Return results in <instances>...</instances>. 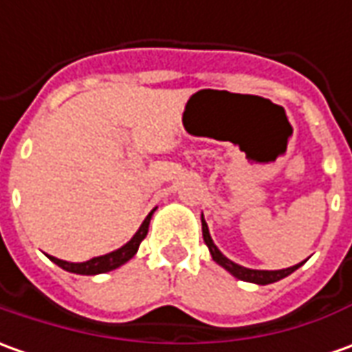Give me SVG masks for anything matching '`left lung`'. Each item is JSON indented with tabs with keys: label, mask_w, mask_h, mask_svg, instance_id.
Listing matches in <instances>:
<instances>
[{
	"label": "left lung",
	"mask_w": 352,
	"mask_h": 352,
	"mask_svg": "<svg viewBox=\"0 0 352 352\" xmlns=\"http://www.w3.org/2000/svg\"><path fill=\"white\" fill-rule=\"evenodd\" d=\"M202 236H204V243L210 248V254L214 258V262L219 264L221 267H226L227 272L231 274L236 279H241V281H248V283H256V285H270V283H276L279 279H283V277L291 276L295 270L302 266V262L300 264H296V266L285 267V270H250V267L245 266H239L235 264L233 260H229V258L214 245V241H212V236H210V229H208V223L204 221V216H202Z\"/></svg>",
	"instance_id": "1"
}]
</instances>
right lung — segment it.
I'll return each instance as SVG.
<instances>
[{
  "label": "right lung",
  "instance_id": "add662e5",
  "mask_svg": "<svg viewBox=\"0 0 352 352\" xmlns=\"http://www.w3.org/2000/svg\"><path fill=\"white\" fill-rule=\"evenodd\" d=\"M154 210H156V208H154ZM154 210L148 214V217L142 221V226L138 227V231L133 235V239H131L126 245L121 246V248L113 250V252H107L104 256H96L92 258V260H86V262H67V260H59V258L56 256H50V260H52L54 264H57L59 267H63L65 272L78 274V276H98V274H106V272L117 270V267L126 264V262L136 254L140 243H142L144 236L148 235V226H150V219H152Z\"/></svg>",
  "mask_w": 352,
  "mask_h": 352
}]
</instances>
